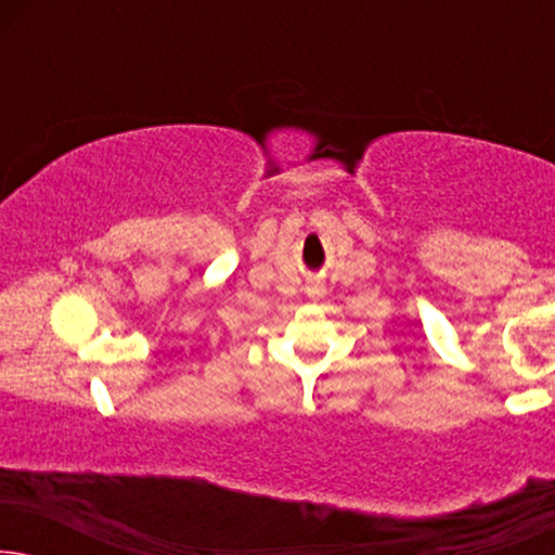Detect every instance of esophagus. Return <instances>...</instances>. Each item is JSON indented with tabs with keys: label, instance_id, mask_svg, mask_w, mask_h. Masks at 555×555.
<instances>
[{
	"label": "esophagus",
	"instance_id": "esophagus-1",
	"mask_svg": "<svg viewBox=\"0 0 555 555\" xmlns=\"http://www.w3.org/2000/svg\"><path fill=\"white\" fill-rule=\"evenodd\" d=\"M308 295H310V298H321V295H323V285L321 283H310L308 285Z\"/></svg>",
	"mask_w": 555,
	"mask_h": 555
}]
</instances>
